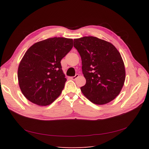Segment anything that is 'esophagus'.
I'll return each instance as SVG.
<instances>
[{"label": "esophagus", "mask_w": 149, "mask_h": 149, "mask_svg": "<svg viewBox=\"0 0 149 149\" xmlns=\"http://www.w3.org/2000/svg\"><path fill=\"white\" fill-rule=\"evenodd\" d=\"M78 77H79V75H78V74H76V75H75V76H74V77H70V79H71L72 80H75V79H77Z\"/></svg>", "instance_id": "1"}]
</instances>
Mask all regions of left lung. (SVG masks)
Returning <instances> with one entry per match:
<instances>
[{
  "label": "left lung",
  "instance_id": "left-lung-1",
  "mask_svg": "<svg viewBox=\"0 0 149 149\" xmlns=\"http://www.w3.org/2000/svg\"><path fill=\"white\" fill-rule=\"evenodd\" d=\"M79 53L86 84L81 88L93 104L103 105L120 94L125 79L124 63L112 43L94 36L74 40Z\"/></svg>",
  "mask_w": 149,
  "mask_h": 149
}]
</instances>
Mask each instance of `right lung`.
<instances>
[{
  "instance_id": "right-lung-1",
  "label": "right lung",
  "mask_w": 149,
  "mask_h": 149,
  "mask_svg": "<svg viewBox=\"0 0 149 149\" xmlns=\"http://www.w3.org/2000/svg\"><path fill=\"white\" fill-rule=\"evenodd\" d=\"M72 47V39L54 37L36 42L27 50L18 66V80L27 100L45 106L60 95L66 81L61 60Z\"/></svg>"
}]
</instances>
